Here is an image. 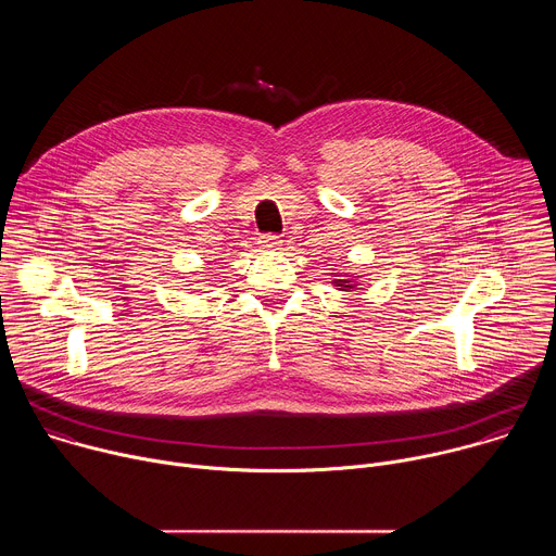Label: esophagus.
I'll list each match as a JSON object with an SVG mask.
<instances>
[{
    "label": "esophagus",
    "instance_id": "1",
    "mask_svg": "<svg viewBox=\"0 0 556 556\" xmlns=\"http://www.w3.org/2000/svg\"><path fill=\"white\" fill-rule=\"evenodd\" d=\"M260 242H262V247H264V249H268V251H277V249L281 247L279 235H270V232H268V235H262V240H260Z\"/></svg>",
    "mask_w": 556,
    "mask_h": 556
}]
</instances>
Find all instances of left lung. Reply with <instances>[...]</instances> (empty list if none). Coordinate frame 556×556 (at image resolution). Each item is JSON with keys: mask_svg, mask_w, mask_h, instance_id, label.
<instances>
[{"mask_svg": "<svg viewBox=\"0 0 556 556\" xmlns=\"http://www.w3.org/2000/svg\"><path fill=\"white\" fill-rule=\"evenodd\" d=\"M337 277V275H334ZM334 283L339 286V290H350V288H354V281H350V279H334Z\"/></svg>", "mask_w": 556, "mask_h": 556, "instance_id": "1", "label": "left lung"}]
</instances>
